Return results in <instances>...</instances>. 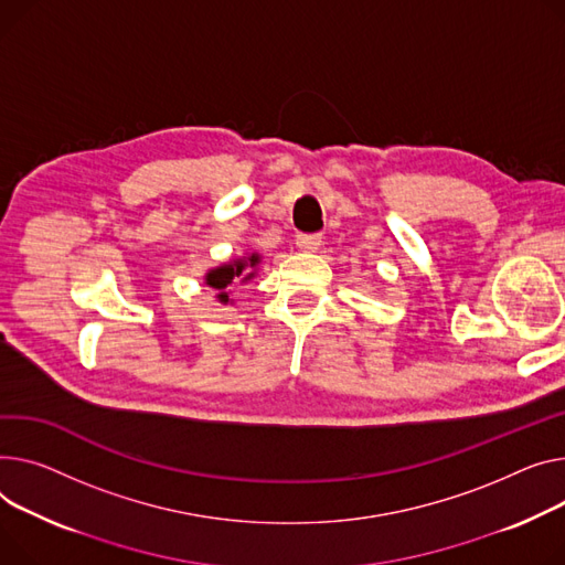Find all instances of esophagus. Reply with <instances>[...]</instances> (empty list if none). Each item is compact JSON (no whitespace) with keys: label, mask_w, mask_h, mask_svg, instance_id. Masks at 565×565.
<instances>
[{"label":"esophagus","mask_w":565,"mask_h":565,"mask_svg":"<svg viewBox=\"0 0 565 565\" xmlns=\"http://www.w3.org/2000/svg\"><path fill=\"white\" fill-rule=\"evenodd\" d=\"M322 243V236L320 234H299L297 236V247L302 252H316Z\"/></svg>","instance_id":"1"}]
</instances>
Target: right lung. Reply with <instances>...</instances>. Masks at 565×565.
Wrapping results in <instances>:
<instances>
[{"mask_svg":"<svg viewBox=\"0 0 565 565\" xmlns=\"http://www.w3.org/2000/svg\"><path fill=\"white\" fill-rule=\"evenodd\" d=\"M258 263H260L258 254H247V256L234 258L230 263H222V266L206 273L204 284L217 292L215 297L220 305H230V286L238 284V281H243V284L249 281L256 275Z\"/></svg>","mask_w":565,"mask_h":565,"instance_id":"1","label":"right lung"}]
</instances>
